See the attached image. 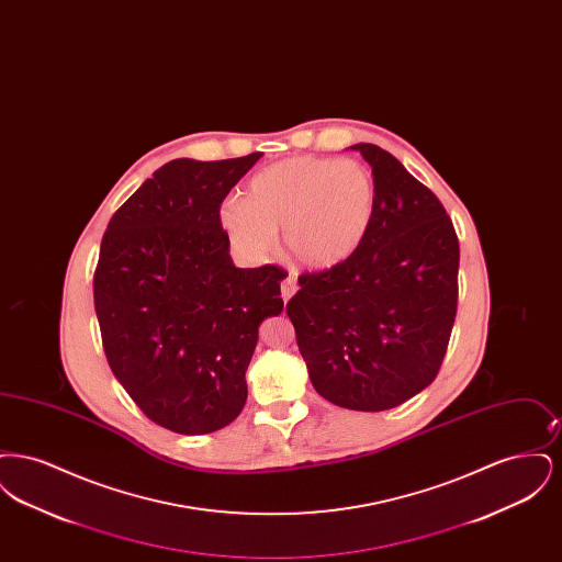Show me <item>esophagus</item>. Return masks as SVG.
Returning a JSON list of instances; mask_svg holds the SVG:
<instances>
[{
	"instance_id": "1",
	"label": "esophagus",
	"mask_w": 562,
	"mask_h": 562,
	"mask_svg": "<svg viewBox=\"0 0 562 562\" xmlns=\"http://www.w3.org/2000/svg\"><path fill=\"white\" fill-rule=\"evenodd\" d=\"M294 293H296V280H294V276H286L282 280V299L289 301Z\"/></svg>"
}]
</instances>
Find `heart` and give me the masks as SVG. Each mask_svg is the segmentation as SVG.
I'll return each mask as SVG.
<instances>
[{"label": "heart", "instance_id": "b5f03b06", "mask_svg": "<svg viewBox=\"0 0 562 562\" xmlns=\"http://www.w3.org/2000/svg\"><path fill=\"white\" fill-rule=\"evenodd\" d=\"M373 172L358 160L291 158L259 170L246 200L221 204V225L246 257L268 255L282 229L284 248L299 266L316 271L351 259L373 227Z\"/></svg>", "mask_w": 562, "mask_h": 562}]
</instances>
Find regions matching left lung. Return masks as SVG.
I'll use <instances>...</instances> for the list:
<instances>
[{
  "instance_id": "8db88e82",
  "label": "left lung",
  "mask_w": 562,
  "mask_h": 562,
  "mask_svg": "<svg viewBox=\"0 0 562 562\" xmlns=\"http://www.w3.org/2000/svg\"><path fill=\"white\" fill-rule=\"evenodd\" d=\"M373 168L376 211L358 252L299 276L286 303L322 398L387 411L436 379L457 314L459 240L440 200L385 149L358 143Z\"/></svg>"
}]
</instances>
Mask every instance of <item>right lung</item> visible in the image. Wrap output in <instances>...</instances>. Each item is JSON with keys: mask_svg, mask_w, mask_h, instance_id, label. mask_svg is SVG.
Instances as JSON below:
<instances>
[{"mask_svg": "<svg viewBox=\"0 0 562 562\" xmlns=\"http://www.w3.org/2000/svg\"><path fill=\"white\" fill-rule=\"evenodd\" d=\"M263 154L168 161L111 216L94 271L109 367L161 428L211 434L248 396L259 326L284 307L276 266L229 257L221 202Z\"/></svg>", "mask_w": 562, "mask_h": 562, "instance_id": "add662e5", "label": "right lung"}]
</instances>
